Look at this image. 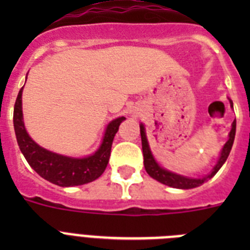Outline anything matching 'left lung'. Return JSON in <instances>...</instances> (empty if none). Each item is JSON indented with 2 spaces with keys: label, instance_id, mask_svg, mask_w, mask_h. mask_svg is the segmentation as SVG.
<instances>
[{
  "label": "left lung",
  "instance_id": "left-lung-1",
  "mask_svg": "<svg viewBox=\"0 0 250 250\" xmlns=\"http://www.w3.org/2000/svg\"><path fill=\"white\" fill-rule=\"evenodd\" d=\"M230 101V106L233 107V101ZM235 127H237V121L234 120L231 124V130L229 132V139L228 141L225 143V145L223 146L222 154H220V158L216 163L215 167H213L210 174H208L204 178H189V176H183L179 175V174L171 173L169 170L161 167L158 164L152 156L151 151H150L149 143H147L146 134H145V127L143 124H140V135H141V145H143V155H144V167L146 173L151 176L152 179H155L158 182H160L161 184H165L167 187L171 188H178V189H193V188L200 187L202 184H204L205 182H208L209 179L213 178L218 170L223 167V164L225 163V160L228 159L229 152H230L231 146H233L234 138H235Z\"/></svg>",
  "mask_w": 250,
  "mask_h": 250
}]
</instances>
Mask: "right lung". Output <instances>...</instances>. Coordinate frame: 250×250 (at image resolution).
Here are the masks:
<instances>
[{"mask_svg": "<svg viewBox=\"0 0 250 250\" xmlns=\"http://www.w3.org/2000/svg\"><path fill=\"white\" fill-rule=\"evenodd\" d=\"M22 87L17 95L13 109V126L17 144L30 167L41 178L59 187H76L91 183L105 171L111 152L112 140L118 132L124 116L115 119L107 125L100 147L86 158H70L48 151L36 144L27 134L22 115Z\"/></svg>", "mask_w": 250, "mask_h": 250, "instance_id": "add662e5", "label": "right lung"}]
</instances>
